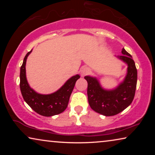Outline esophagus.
Listing matches in <instances>:
<instances>
[{"instance_id": "34e87169", "label": "esophagus", "mask_w": 155, "mask_h": 155, "mask_svg": "<svg viewBox=\"0 0 155 155\" xmlns=\"http://www.w3.org/2000/svg\"><path fill=\"white\" fill-rule=\"evenodd\" d=\"M89 73H90V69H89L87 67H83L81 69V71H80V74H81L82 77L87 75Z\"/></svg>"}]
</instances>
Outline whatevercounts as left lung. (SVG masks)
<instances>
[{"label":"left lung","mask_w":155,"mask_h":155,"mask_svg":"<svg viewBox=\"0 0 155 155\" xmlns=\"http://www.w3.org/2000/svg\"><path fill=\"white\" fill-rule=\"evenodd\" d=\"M121 56L116 57L128 65L124 80L111 90L104 88L96 77L87 75V97L92 109L105 116L116 115L126 109L134 99L137 73L130 54L122 48Z\"/></svg>","instance_id":"8db88e82"}]
</instances>
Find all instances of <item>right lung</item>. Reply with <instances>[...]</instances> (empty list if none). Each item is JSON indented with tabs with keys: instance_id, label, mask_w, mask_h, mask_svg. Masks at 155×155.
Instances as JSON below:
<instances>
[{
	"instance_id": "obj_1",
	"label": "right lung",
	"mask_w": 155,
	"mask_h": 155,
	"mask_svg": "<svg viewBox=\"0 0 155 155\" xmlns=\"http://www.w3.org/2000/svg\"><path fill=\"white\" fill-rule=\"evenodd\" d=\"M32 51V50H31ZM27 53L20 68V87L23 99L35 112L44 116H53L62 113L65 110L75 82L80 78L77 75L69 78L60 89L48 94H39L30 87L26 77V62L31 54Z\"/></svg>"
}]
</instances>
